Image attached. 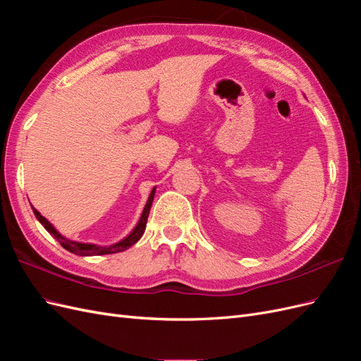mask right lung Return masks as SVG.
Listing matches in <instances>:
<instances>
[{"instance_id":"right-lung-1","label":"right lung","mask_w":361,"mask_h":361,"mask_svg":"<svg viewBox=\"0 0 361 361\" xmlns=\"http://www.w3.org/2000/svg\"><path fill=\"white\" fill-rule=\"evenodd\" d=\"M155 190L154 188L150 191V195L147 199V203L143 209V214H141L140 220L137 223V226L134 227V231L130 232L126 238H123L122 241H118L113 245H106V247H102V245H96V244H82V243H76V241H71V239L64 238L63 235H60L56 227H54L45 216H42L40 212L37 209H35L32 207V212H35L36 218L40 221V224L47 228V231L49 232V235H52L54 238L57 239V241L60 243V245L63 248H66L68 251H71V253L73 255H78V256H102V255H113V253H120V251H125L128 250L130 245H134L138 239L143 236L145 233V228H146V223H147V216H149V212H150V206H152V202H154V197H155Z\"/></svg>"}]
</instances>
